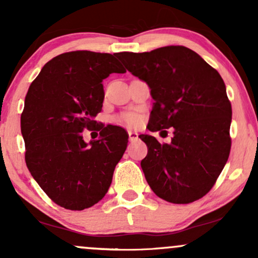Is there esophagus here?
Listing matches in <instances>:
<instances>
[{
  "label": "esophagus",
  "mask_w": 258,
  "mask_h": 258,
  "mask_svg": "<svg viewBox=\"0 0 258 258\" xmlns=\"http://www.w3.org/2000/svg\"><path fill=\"white\" fill-rule=\"evenodd\" d=\"M128 139L130 142H135L138 139V133L137 132H133V131H128Z\"/></svg>",
  "instance_id": "1"
}]
</instances>
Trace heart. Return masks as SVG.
Returning <instances> with one entry per match:
<instances>
[{
    "label": "heart",
    "instance_id": "obj_1",
    "mask_svg": "<svg viewBox=\"0 0 258 258\" xmlns=\"http://www.w3.org/2000/svg\"><path fill=\"white\" fill-rule=\"evenodd\" d=\"M125 120L130 123V125H135V123L138 121L137 116H135V115H127V116L125 117Z\"/></svg>",
    "mask_w": 258,
    "mask_h": 258
}]
</instances>
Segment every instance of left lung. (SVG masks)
I'll return each instance as SVG.
<instances>
[{"mask_svg":"<svg viewBox=\"0 0 258 258\" xmlns=\"http://www.w3.org/2000/svg\"><path fill=\"white\" fill-rule=\"evenodd\" d=\"M116 57L149 86L155 102L149 131L173 130L170 144L159 143L149 135L139 136L148 147L141 162L148 184L159 198L172 204L203 198L223 170L232 143V105L221 75L183 46L121 52Z\"/></svg>","mask_w":258,"mask_h":258,"instance_id":"1","label":"left lung"}]
</instances>
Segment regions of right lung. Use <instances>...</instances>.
Here are the masks:
<instances>
[{
    "label": "right lung",
    "mask_w": 258,
    "mask_h": 258,
    "mask_svg": "<svg viewBox=\"0 0 258 258\" xmlns=\"http://www.w3.org/2000/svg\"><path fill=\"white\" fill-rule=\"evenodd\" d=\"M115 57L91 51L59 54L44 64L26 93L20 119L26 166L64 209L81 211L102 200L126 150L128 135L119 126H99L100 138L90 144L81 133L98 125L103 80L126 73Z\"/></svg>",
    "instance_id": "obj_1"
}]
</instances>
